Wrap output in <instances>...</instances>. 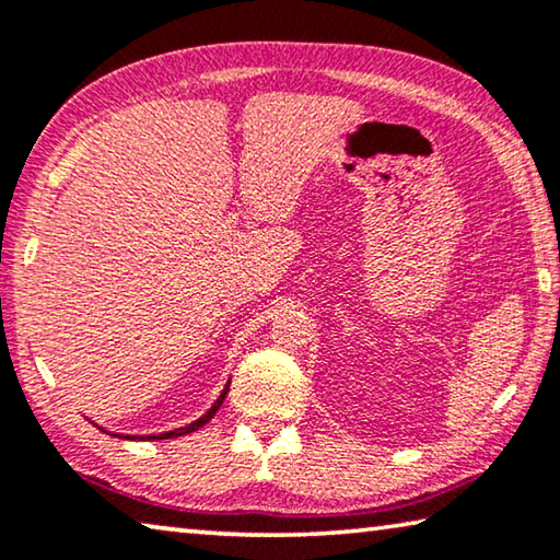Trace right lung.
Returning a JSON list of instances; mask_svg holds the SVG:
<instances>
[{
    "label": "right lung",
    "mask_w": 560,
    "mask_h": 560,
    "mask_svg": "<svg viewBox=\"0 0 560 560\" xmlns=\"http://www.w3.org/2000/svg\"><path fill=\"white\" fill-rule=\"evenodd\" d=\"M226 393H230V383L224 385V390H222V395L217 397L214 400V405L210 407V410H207L200 420H195V422H189L187 428H177V430H170V432H163V434H145V438H138V434H113V438H122V440H173V438H183V434H189V432H195V430H200L202 424H207L212 420V417L217 415V410H220L222 407V402H224V397H226ZM103 430V428H101ZM103 432H108V430H103ZM110 434V432H108Z\"/></svg>",
    "instance_id": "add662e5"
}]
</instances>
